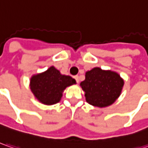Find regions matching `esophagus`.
I'll return each mask as SVG.
<instances>
[{
	"label": "esophagus",
	"instance_id": "1",
	"mask_svg": "<svg viewBox=\"0 0 148 148\" xmlns=\"http://www.w3.org/2000/svg\"><path fill=\"white\" fill-rule=\"evenodd\" d=\"M74 79L76 80V82H77V83H79V77L78 76V75L74 76Z\"/></svg>",
	"mask_w": 148,
	"mask_h": 148
}]
</instances>
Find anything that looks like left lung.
Instances as JSON below:
<instances>
[{"label":"left lung","mask_w":148,"mask_h":148,"mask_svg":"<svg viewBox=\"0 0 148 148\" xmlns=\"http://www.w3.org/2000/svg\"><path fill=\"white\" fill-rule=\"evenodd\" d=\"M80 86L87 102L101 108L113 104L120 97L124 80L116 72L96 67L86 72Z\"/></svg>","instance_id":"left-lung-1"}]
</instances>
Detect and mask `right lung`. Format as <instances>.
Segmentation results:
<instances>
[{
	"label": "right lung",
	"mask_w": 148,
	"mask_h": 148,
	"mask_svg": "<svg viewBox=\"0 0 148 148\" xmlns=\"http://www.w3.org/2000/svg\"><path fill=\"white\" fill-rule=\"evenodd\" d=\"M75 84V79L61 74L58 69L51 66L43 73L32 76L30 89L42 104L53 105L60 101L62 92L67 87Z\"/></svg>",
	"instance_id": "right-lung-1"
}]
</instances>
